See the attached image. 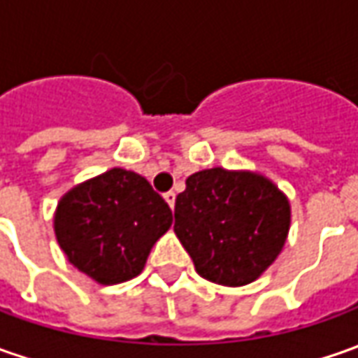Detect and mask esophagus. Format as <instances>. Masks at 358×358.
<instances>
[{
  "instance_id": "esophagus-1",
  "label": "esophagus",
  "mask_w": 358,
  "mask_h": 358,
  "mask_svg": "<svg viewBox=\"0 0 358 358\" xmlns=\"http://www.w3.org/2000/svg\"><path fill=\"white\" fill-rule=\"evenodd\" d=\"M164 200H166L168 206L174 210V203H176V194H174V192H166V194H164Z\"/></svg>"
}]
</instances>
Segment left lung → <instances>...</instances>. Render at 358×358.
<instances>
[{
	"label": "left lung",
	"mask_w": 358,
	"mask_h": 358,
	"mask_svg": "<svg viewBox=\"0 0 358 358\" xmlns=\"http://www.w3.org/2000/svg\"><path fill=\"white\" fill-rule=\"evenodd\" d=\"M174 217L196 271L217 285L240 287L278 259L289 234L291 203L259 172L216 166L188 176Z\"/></svg>",
	"instance_id": "8db88e82"
}]
</instances>
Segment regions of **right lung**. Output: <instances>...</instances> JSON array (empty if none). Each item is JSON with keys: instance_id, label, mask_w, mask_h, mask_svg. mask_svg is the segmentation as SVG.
Masks as SVG:
<instances>
[{"instance_id": "add662e5", "label": "right lung", "mask_w": 358, "mask_h": 358, "mask_svg": "<svg viewBox=\"0 0 358 358\" xmlns=\"http://www.w3.org/2000/svg\"><path fill=\"white\" fill-rule=\"evenodd\" d=\"M170 226L172 210L162 196L124 168H110L73 186L53 217L69 264L101 285L136 278Z\"/></svg>"}]
</instances>
